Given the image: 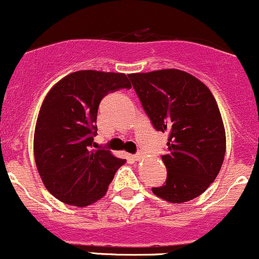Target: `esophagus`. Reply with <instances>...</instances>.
<instances>
[{
    "label": "esophagus",
    "instance_id": "esophagus-1",
    "mask_svg": "<svg viewBox=\"0 0 259 259\" xmlns=\"http://www.w3.org/2000/svg\"><path fill=\"white\" fill-rule=\"evenodd\" d=\"M144 157H145V153L142 152V151H140V152H138L135 156H134V158H135L136 160H141Z\"/></svg>",
    "mask_w": 259,
    "mask_h": 259
}]
</instances>
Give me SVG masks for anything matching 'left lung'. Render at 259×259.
Returning a JSON list of instances; mask_svg holds the SVG:
<instances>
[{
    "label": "left lung",
    "instance_id": "left-lung-1",
    "mask_svg": "<svg viewBox=\"0 0 259 259\" xmlns=\"http://www.w3.org/2000/svg\"><path fill=\"white\" fill-rule=\"evenodd\" d=\"M129 79L154 129L169 134L162 156L167 180L152 192L173 203L194 200L214 181L225 156V129L212 92L179 69L129 74Z\"/></svg>",
    "mask_w": 259,
    "mask_h": 259
}]
</instances>
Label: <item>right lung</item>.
<instances>
[{
    "mask_svg": "<svg viewBox=\"0 0 259 259\" xmlns=\"http://www.w3.org/2000/svg\"><path fill=\"white\" fill-rule=\"evenodd\" d=\"M130 88L125 74L80 70L46 95L35 126L34 156L42 183L59 201L86 207L106 195L125 159L92 148L97 111L109 92Z\"/></svg>",
    "mask_w": 259,
    "mask_h": 259,
    "instance_id": "obj_1",
    "label": "right lung"
}]
</instances>
